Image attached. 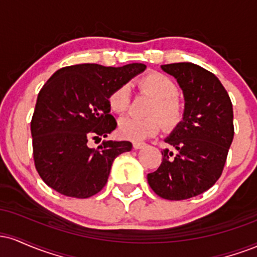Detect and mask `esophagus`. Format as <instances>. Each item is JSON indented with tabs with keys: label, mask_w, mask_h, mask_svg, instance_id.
I'll return each mask as SVG.
<instances>
[{
	"label": "esophagus",
	"mask_w": 257,
	"mask_h": 257,
	"mask_svg": "<svg viewBox=\"0 0 257 257\" xmlns=\"http://www.w3.org/2000/svg\"><path fill=\"white\" fill-rule=\"evenodd\" d=\"M145 146H146V144H144V143H133V147H134L135 150H140Z\"/></svg>",
	"instance_id": "1"
}]
</instances>
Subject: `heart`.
<instances>
[{"instance_id":"1","label":"heart","mask_w":257,"mask_h":257,"mask_svg":"<svg viewBox=\"0 0 257 257\" xmlns=\"http://www.w3.org/2000/svg\"><path fill=\"white\" fill-rule=\"evenodd\" d=\"M139 85L141 90L155 99L149 108V114L152 117L138 118L126 116L120 118L118 122L120 137L132 141H141L155 137L162 128L160 118L167 131L176 128L184 118V105L178 99L179 88L175 82L164 73L150 72L140 79ZM129 105L131 89L128 85H120L108 96V106L114 113H123L128 110ZM156 115L160 118L157 119Z\"/></svg>"}]
</instances>
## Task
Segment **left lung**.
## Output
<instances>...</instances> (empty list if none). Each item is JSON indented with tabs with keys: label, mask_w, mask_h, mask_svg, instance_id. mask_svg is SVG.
<instances>
[{
	"label": "left lung",
	"mask_w": 257,
	"mask_h": 257,
	"mask_svg": "<svg viewBox=\"0 0 257 257\" xmlns=\"http://www.w3.org/2000/svg\"><path fill=\"white\" fill-rule=\"evenodd\" d=\"M176 79L185 99L184 118L166 143L156 172L147 175L150 187L164 199L182 200L205 192L219 180L231 146L233 107L214 73L192 63L162 65Z\"/></svg>",
	"instance_id": "left-lung-1"
}]
</instances>
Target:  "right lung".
Masks as SVG:
<instances>
[{
  "label": "right lung",
  "instance_id": "add662e5",
  "mask_svg": "<svg viewBox=\"0 0 257 257\" xmlns=\"http://www.w3.org/2000/svg\"><path fill=\"white\" fill-rule=\"evenodd\" d=\"M146 65L122 67L78 64L58 70L37 96L31 120L35 167L49 187L73 198H89L107 182L114 158L132 150L129 141L106 138L117 126L108 96L144 72Z\"/></svg>",
  "mask_w": 257,
  "mask_h": 257
}]
</instances>
